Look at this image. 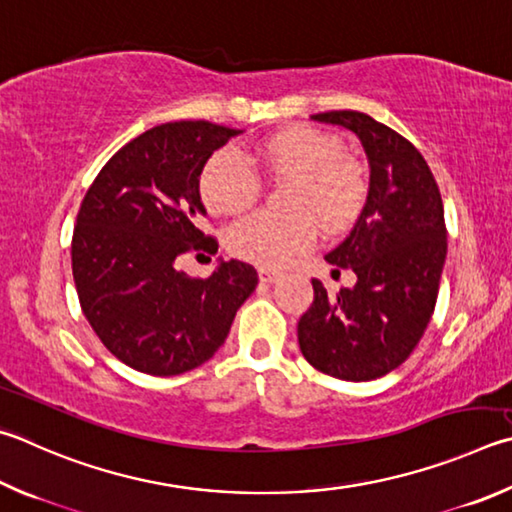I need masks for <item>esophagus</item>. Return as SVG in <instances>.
<instances>
[{
    "mask_svg": "<svg viewBox=\"0 0 512 512\" xmlns=\"http://www.w3.org/2000/svg\"><path fill=\"white\" fill-rule=\"evenodd\" d=\"M277 277H280V273L273 271V268H259V280H262L264 284H273Z\"/></svg>",
    "mask_w": 512,
    "mask_h": 512,
    "instance_id": "esophagus-1",
    "label": "esophagus"
}]
</instances>
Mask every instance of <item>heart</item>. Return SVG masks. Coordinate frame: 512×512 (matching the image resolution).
<instances>
[{
	"instance_id": "1",
	"label": "heart",
	"mask_w": 512,
	"mask_h": 512,
	"mask_svg": "<svg viewBox=\"0 0 512 512\" xmlns=\"http://www.w3.org/2000/svg\"><path fill=\"white\" fill-rule=\"evenodd\" d=\"M257 154L268 172L280 179H295L288 199V210L295 215L259 210L239 219L228 232V246L241 259L259 266H282L318 241L313 217L327 230H342L365 206V167L342 154L336 136L315 127H288L264 138ZM259 190V174L235 147L212 154L199 176L201 199L215 215L244 212L253 206Z\"/></svg>"
}]
</instances>
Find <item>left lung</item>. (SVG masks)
Instances as JSON below:
<instances>
[{
	"instance_id": "1",
	"label": "left lung",
	"mask_w": 512,
	"mask_h": 512,
	"mask_svg": "<svg viewBox=\"0 0 512 512\" xmlns=\"http://www.w3.org/2000/svg\"><path fill=\"white\" fill-rule=\"evenodd\" d=\"M311 118L356 134L371 176L356 226L324 257L358 280L336 295L313 280L297 340L322 374L360 383L403 365L423 338L448 253L443 201L421 152L392 127L360 111Z\"/></svg>"
}]
</instances>
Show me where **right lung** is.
<instances>
[{
    "label": "right lung",
    "mask_w": 512,
    "mask_h": 512,
    "mask_svg": "<svg viewBox=\"0 0 512 512\" xmlns=\"http://www.w3.org/2000/svg\"><path fill=\"white\" fill-rule=\"evenodd\" d=\"M239 129L179 120L147 129L111 156L76 219L71 266L82 313L127 367L176 376L215 356L257 286L246 262L206 280L179 271L188 253H217L203 235L199 176Z\"/></svg>",
    "instance_id": "add662e5"
}]
</instances>
